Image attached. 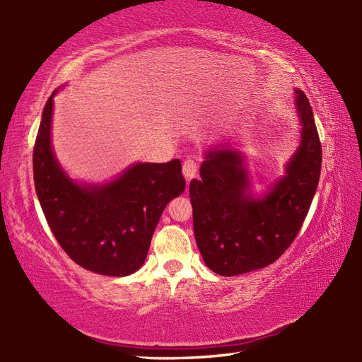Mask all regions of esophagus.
Wrapping results in <instances>:
<instances>
[{
	"label": "esophagus",
	"mask_w": 362,
	"mask_h": 362,
	"mask_svg": "<svg viewBox=\"0 0 362 362\" xmlns=\"http://www.w3.org/2000/svg\"><path fill=\"white\" fill-rule=\"evenodd\" d=\"M182 173H183V175H185L187 182H189L191 179H194L196 174H197V163H196V161L193 158H187L182 165Z\"/></svg>",
	"instance_id": "obj_1"
}]
</instances>
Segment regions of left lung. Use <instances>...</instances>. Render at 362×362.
Here are the masks:
<instances>
[{"mask_svg":"<svg viewBox=\"0 0 362 362\" xmlns=\"http://www.w3.org/2000/svg\"><path fill=\"white\" fill-rule=\"evenodd\" d=\"M296 95L302 143L264 199L247 194L243 160L228 149L206 152L201 180L189 183L196 243L213 272L233 276L272 264L303 226L319 183L322 144L308 98L302 90Z\"/></svg>","mask_w":362,"mask_h":362,"instance_id":"obj_1","label":"left lung"}]
</instances>
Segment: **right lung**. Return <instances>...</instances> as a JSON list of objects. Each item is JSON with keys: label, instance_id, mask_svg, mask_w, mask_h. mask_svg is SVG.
<instances>
[{"label": "right lung", "instance_id": "1", "mask_svg": "<svg viewBox=\"0 0 362 362\" xmlns=\"http://www.w3.org/2000/svg\"><path fill=\"white\" fill-rule=\"evenodd\" d=\"M52 96L34 144L35 191L60 247L87 271L124 276L138 271L166 204L185 189L179 158L138 163L103 187H79L51 149Z\"/></svg>", "mask_w": 362, "mask_h": 362}]
</instances>
